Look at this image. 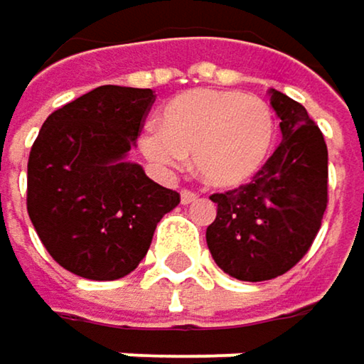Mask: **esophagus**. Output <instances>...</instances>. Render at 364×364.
<instances>
[{"mask_svg": "<svg viewBox=\"0 0 364 364\" xmlns=\"http://www.w3.org/2000/svg\"><path fill=\"white\" fill-rule=\"evenodd\" d=\"M180 201H182L184 205H188V203H195V201H199V195H197L195 191H188V188H184V191L180 193Z\"/></svg>", "mask_w": 364, "mask_h": 364, "instance_id": "esophagus-1", "label": "esophagus"}]
</instances>
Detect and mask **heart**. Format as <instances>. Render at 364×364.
Here are the masks:
<instances>
[{
    "label": "heart",
    "mask_w": 364,
    "mask_h": 364,
    "mask_svg": "<svg viewBox=\"0 0 364 364\" xmlns=\"http://www.w3.org/2000/svg\"><path fill=\"white\" fill-rule=\"evenodd\" d=\"M275 141L269 105L237 91L195 89L173 97L161 112V127L141 137L144 154L180 169L193 154L195 171L214 188H237L267 163Z\"/></svg>",
    "instance_id": "1"
}]
</instances>
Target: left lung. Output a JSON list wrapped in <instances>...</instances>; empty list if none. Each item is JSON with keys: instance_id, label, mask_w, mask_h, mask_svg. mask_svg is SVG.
Returning <instances> with one entry per match:
<instances>
[{"instance_id": "obj_1", "label": "left lung", "mask_w": 364, "mask_h": 364, "mask_svg": "<svg viewBox=\"0 0 364 364\" xmlns=\"http://www.w3.org/2000/svg\"><path fill=\"white\" fill-rule=\"evenodd\" d=\"M282 144L250 184L214 193L205 231L216 265L244 282L292 269L311 248L328 203V150L307 109L272 89Z\"/></svg>"}]
</instances>
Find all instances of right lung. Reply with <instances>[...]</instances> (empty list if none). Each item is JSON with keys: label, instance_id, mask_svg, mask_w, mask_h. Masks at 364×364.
I'll list each match as a JSON object with an SVG mask.
<instances>
[{"label": "right lung", "instance_id": "right-lung-1", "mask_svg": "<svg viewBox=\"0 0 364 364\" xmlns=\"http://www.w3.org/2000/svg\"><path fill=\"white\" fill-rule=\"evenodd\" d=\"M152 89L97 87L55 109L27 163V212L48 255L87 279H118L146 257L180 195L124 161Z\"/></svg>", "mask_w": 364, "mask_h": 364}]
</instances>
